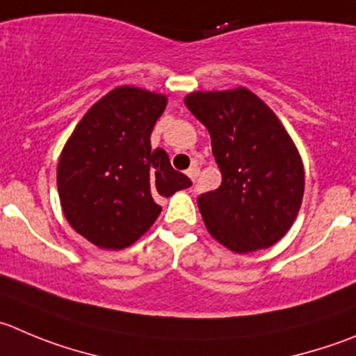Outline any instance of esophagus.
I'll use <instances>...</instances> for the list:
<instances>
[{
	"label": "esophagus",
	"mask_w": 356,
	"mask_h": 356,
	"mask_svg": "<svg viewBox=\"0 0 356 356\" xmlns=\"http://www.w3.org/2000/svg\"><path fill=\"white\" fill-rule=\"evenodd\" d=\"M197 175H199V168H197V165H192V168H188L187 169V176H188V178H191V180L192 181H195V178H197Z\"/></svg>",
	"instance_id": "1"
}]
</instances>
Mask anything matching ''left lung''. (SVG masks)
Here are the masks:
<instances>
[{
  "label": "left lung",
  "mask_w": 356,
  "mask_h": 356,
  "mask_svg": "<svg viewBox=\"0 0 356 356\" xmlns=\"http://www.w3.org/2000/svg\"><path fill=\"white\" fill-rule=\"evenodd\" d=\"M185 104L202 122L222 185L197 197L209 234L236 253L269 248L289 232L304 194L296 145L269 106L248 89L192 92Z\"/></svg>",
  "instance_id": "1"
}]
</instances>
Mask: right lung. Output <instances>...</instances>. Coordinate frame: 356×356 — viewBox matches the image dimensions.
I'll return each instance as SVG.
<instances>
[{"label": "right lung", "instance_id": "add662e5", "mask_svg": "<svg viewBox=\"0 0 356 356\" xmlns=\"http://www.w3.org/2000/svg\"><path fill=\"white\" fill-rule=\"evenodd\" d=\"M165 104L162 94L113 89L83 115L60 154L57 188L64 216L99 248L133 245L161 215L159 199L192 185L162 148L150 145Z\"/></svg>", "mask_w": 356, "mask_h": 356}]
</instances>
